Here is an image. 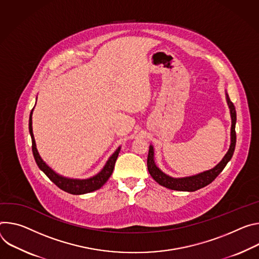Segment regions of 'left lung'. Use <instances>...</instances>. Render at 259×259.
I'll return each mask as SVG.
<instances>
[{
  "label": "left lung",
  "instance_id": "1",
  "mask_svg": "<svg viewBox=\"0 0 259 259\" xmlns=\"http://www.w3.org/2000/svg\"><path fill=\"white\" fill-rule=\"evenodd\" d=\"M226 100L229 109H231V115H232V143L231 147H229L227 153L223 157V159L212 169L204 171L196 176L192 177H186V178H171L165 174L155 165L153 160V147L150 145L148 157H147V166L149 174L151 177L160 185L173 189V190H179V191H195L199 188H203L207 185H209L211 182L215 180V178L221 173L227 162L232 159L235 148H236V142H237V136H236V122H237V113L236 108L234 106V103L229 99L228 95L226 94Z\"/></svg>",
  "mask_w": 259,
  "mask_h": 259
}]
</instances>
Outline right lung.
Here are the masks:
<instances>
[{"label": "right lung", "mask_w": 259, "mask_h": 259, "mask_svg": "<svg viewBox=\"0 0 259 259\" xmlns=\"http://www.w3.org/2000/svg\"><path fill=\"white\" fill-rule=\"evenodd\" d=\"M32 114H33V110L31 111V114H30L28 130H30V134H31V138H32V150H33L34 158H35L39 168L44 171V174L57 187L68 193H71V194H84V193H89V192H92V191H95V190L101 188L107 182V180L110 178V176L113 173L115 161H116V159L118 157L120 147H118V149L112 154V156L109 158V160L107 161L104 168L95 177L90 178V179H85V180L64 178L62 176H59L57 174H55L54 171L42 160V158L40 157V155L37 151L36 143H35V139H34V135H33V128H32Z\"/></svg>", "instance_id": "obj_1"}]
</instances>
